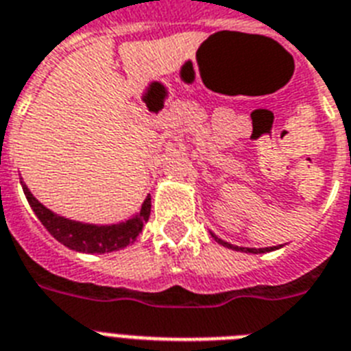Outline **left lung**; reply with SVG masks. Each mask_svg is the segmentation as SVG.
<instances>
[{
    "mask_svg": "<svg viewBox=\"0 0 351 351\" xmlns=\"http://www.w3.org/2000/svg\"><path fill=\"white\" fill-rule=\"evenodd\" d=\"M213 239L219 242V244H222L224 247H230V249H234V251H242V253H253V254H258V253H269V251H274V249L278 247H263V249H253V247H239V245H233L230 244V242H224V240L217 239L215 234H213Z\"/></svg>",
    "mask_w": 351,
    "mask_h": 351,
    "instance_id": "left-lung-1",
    "label": "left lung"
}]
</instances>
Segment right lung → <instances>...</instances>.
<instances>
[{
    "mask_svg": "<svg viewBox=\"0 0 351 351\" xmlns=\"http://www.w3.org/2000/svg\"><path fill=\"white\" fill-rule=\"evenodd\" d=\"M21 184L28 204L46 230L50 231V234H53V239L59 240L66 247L80 251V253H111V251L127 247L138 239L145 222L149 221L150 217V195H147L140 213L134 219L121 222V224L93 226L68 221L64 217L55 215L53 211L43 206L36 197L32 195L25 182L21 181Z\"/></svg>",
    "mask_w": 351,
    "mask_h": 351,
    "instance_id": "add662e5",
    "label": "right lung"
}]
</instances>
